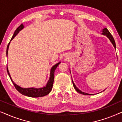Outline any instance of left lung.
Wrapping results in <instances>:
<instances>
[{"label":"left lung","instance_id":"1","mask_svg":"<svg viewBox=\"0 0 122 122\" xmlns=\"http://www.w3.org/2000/svg\"><path fill=\"white\" fill-rule=\"evenodd\" d=\"M102 34L105 35V36H107V37L109 38V40H110V41H111L112 42V44H113V46H114V47L116 48V43H115L114 38H113V36H112V34H111V33H110L109 31V30H108L107 29V28H104V29H103V33H102ZM72 82H73V86H74V89L76 90V91L77 92L80 93V94H83V95H91V94H88V93L83 92H81V91H80V90L78 89V88L76 86V85H75L74 83H73V81H72Z\"/></svg>","mask_w":122,"mask_h":122}]
</instances>
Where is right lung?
I'll return each mask as SVG.
<instances>
[{
    "label": "right lung",
    "instance_id": "right-lung-1",
    "mask_svg": "<svg viewBox=\"0 0 122 122\" xmlns=\"http://www.w3.org/2000/svg\"><path fill=\"white\" fill-rule=\"evenodd\" d=\"M24 28V26L23 25L21 24L20 25L19 27L16 28V29L15 31V32L13 34V36L11 38L10 41L12 40L13 38H14L15 36L19 32V31H20L23 28ZM10 42L8 44L7 46V48H6V56L8 55V48H9ZM61 62L57 63L55 66H54L51 68V75H50V78L49 81H48L47 84H46V86H45L44 87L41 88H23L20 87L19 86H18V85H16L15 83H14V81H12L11 79V76H10V74L9 73V71H8V67L6 66V69H7V72L8 74L9 75L11 81L14 84L15 88H16V89L20 93L22 94L23 95H24V96L30 97H44L46 95L49 94V93L51 92L53 88V82H54V71L55 70H56V68L57 67Z\"/></svg>",
    "mask_w": 122,
    "mask_h": 122
}]
</instances>
